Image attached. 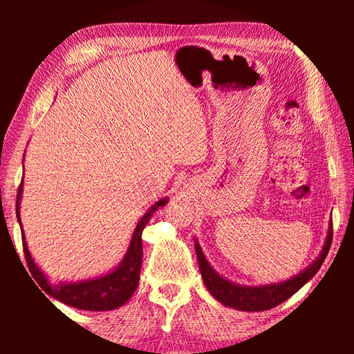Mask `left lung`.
Wrapping results in <instances>:
<instances>
[{
  "label": "left lung",
  "instance_id": "left-lung-1",
  "mask_svg": "<svg viewBox=\"0 0 354 354\" xmlns=\"http://www.w3.org/2000/svg\"><path fill=\"white\" fill-rule=\"evenodd\" d=\"M333 242V231L329 226V232L326 237V243L322 250V254L317 257L313 266H309L306 270L301 272L297 277H293L289 281L279 284H270V286H261V287H243L237 286L234 283L221 278L220 274L209 266L205 254L200 248L198 243H195L196 256H198V266L201 270V277L207 290L212 293V297L223 303L225 306L234 308L239 310H248V313H259V310H267L274 306H278L287 298H290L293 293L301 289V287L308 283V281L319 272L323 261L329 251Z\"/></svg>",
  "mask_w": 354,
  "mask_h": 354
}]
</instances>
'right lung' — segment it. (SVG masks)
Instances as JSON below:
<instances>
[{
	"mask_svg": "<svg viewBox=\"0 0 354 354\" xmlns=\"http://www.w3.org/2000/svg\"><path fill=\"white\" fill-rule=\"evenodd\" d=\"M23 184V183H21ZM21 184L17 195V218L20 221L19 214V201L21 195ZM167 200H160L158 205H154L149 211L140 218L139 225L136 226V231L131 239L128 253L124 256L122 263L112 273L106 274L97 279L81 281L73 284H56L53 286L48 283L45 274L35 266L31 253L28 251V245L25 236L21 232L23 251H25V259L29 267V272L32 273L34 279L44 289L48 295L56 298L57 301L68 304L71 308L84 309V310H112L123 306L128 299L133 297L137 284H139L140 266H142V231L147 226L149 218L153 217V212L159 206H164Z\"/></svg>",
	"mask_w": 354,
	"mask_h": 354,
	"instance_id": "add662e5",
	"label": "right lung"
}]
</instances>
